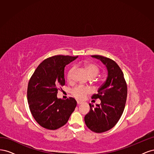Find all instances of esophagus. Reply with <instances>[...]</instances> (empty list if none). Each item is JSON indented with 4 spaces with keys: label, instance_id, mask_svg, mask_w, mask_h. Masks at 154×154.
<instances>
[{
    "label": "esophagus",
    "instance_id": "esophagus-1",
    "mask_svg": "<svg viewBox=\"0 0 154 154\" xmlns=\"http://www.w3.org/2000/svg\"><path fill=\"white\" fill-rule=\"evenodd\" d=\"M82 102H81V101H77V104H78V105H80V104H82Z\"/></svg>",
    "mask_w": 154,
    "mask_h": 154
}]
</instances>
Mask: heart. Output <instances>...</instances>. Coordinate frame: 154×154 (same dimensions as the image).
Returning <instances> with one entry per match:
<instances>
[{
  "instance_id": "1",
  "label": "heart",
  "mask_w": 154,
  "mask_h": 154,
  "mask_svg": "<svg viewBox=\"0 0 154 154\" xmlns=\"http://www.w3.org/2000/svg\"><path fill=\"white\" fill-rule=\"evenodd\" d=\"M83 68L85 70V71L87 74L88 76L90 78H94L96 77L100 72V69L98 66L95 63L86 62L83 65ZM74 67H72L69 69L67 73V80L68 81L71 82L72 80V73L74 72ZM90 89L86 87H78L75 88H74L72 91L73 96L78 100H83L85 98L86 95L89 93Z\"/></svg>"
}]
</instances>
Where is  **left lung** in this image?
<instances>
[{"label": "left lung", "mask_w": 154, "mask_h": 154, "mask_svg": "<svg viewBox=\"0 0 154 154\" xmlns=\"http://www.w3.org/2000/svg\"><path fill=\"white\" fill-rule=\"evenodd\" d=\"M100 60L107 70L105 82L92 99L99 98L100 105L89 104L90 110L85 116V123L92 131L101 133L107 131L118 123L125 106L127 97V86L123 73L114 60L100 55H92Z\"/></svg>", "instance_id": "1"}]
</instances>
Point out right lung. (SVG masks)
Returning a JSON list of instances; mask_svg holds the SVG:
<instances>
[{
	"instance_id": "add662e5",
	"label": "right lung",
	"mask_w": 154,
	"mask_h": 154,
	"mask_svg": "<svg viewBox=\"0 0 154 154\" xmlns=\"http://www.w3.org/2000/svg\"><path fill=\"white\" fill-rule=\"evenodd\" d=\"M77 57L57 55L44 60L36 68L27 87V101L31 112L42 127L58 129L66 125L75 109L72 97H57L58 87L65 85L64 69Z\"/></svg>"
}]
</instances>
